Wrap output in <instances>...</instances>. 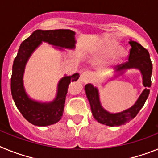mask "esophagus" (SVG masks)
<instances>
[{
  "instance_id": "obj_1",
  "label": "esophagus",
  "mask_w": 158,
  "mask_h": 158,
  "mask_svg": "<svg viewBox=\"0 0 158 158\" xmlns=\"http://www.w3.org/2000/svg\"><path fill=\"white\" fill-rule=\"evenodd\" d=\"M92 77H93V73L91 71H85L81 75L80 81L83 83H88L92 80Z\"/></svg>"
}]
</instances>
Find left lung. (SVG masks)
Instances as JSON below:
<instances>
[{"instance_id": "8db88e82", "label": "left lung", "mask_w": 158, "mask_h": 158, "mask_svg": "<svg viewBox=\"0 0 158 158\" xmlns=\"http://www.w3.org/2000/svg\"><path fill=\"white\" fill-rule=\"evenodd\" d=\"M129 43L131 46V48L130 50L128 61L125 63L118 65L116 71L123 73L125 69L131 68L139 69L142 73L143 85L146 87L132 107L119 113L108 112L104 110L100 104L98 89L91 84H87L85 87L86 96L91 106L93 117L99 123L107 126H121L133 119L143 107L150 94V89H148V88L151 86V75L153 69L150 54L147 50L139 43L131 40Z\"/></svg>"}]
</instances>
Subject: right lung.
Returning a JSON list of instances; mask_svg holds the SVG:
<instances>
[{"instance_id":"right-lung-1","label":"right lung","mask_w":158,"mask_h":158,"mask_svg":"<svg viewBox=\"0 0 158 158\" xmlns=\"http://www.w3.org/2000/svg\"><path fill=\"white\" fill-rule=\"evenodd\" d=\"M75 32L69 29L36 30L22 42L17 55L14 59L11 77V92L16 106L29 123L33 125L45 127L56 123L62 118L65 97L70 82L76 81L79 73L65 76L59 81L56 98L50 103H40L29 98L23 85L24 68L33 51L42 43L47 42L51 45L72 49L75 46Z\"/></svg>"}]
</instances>
